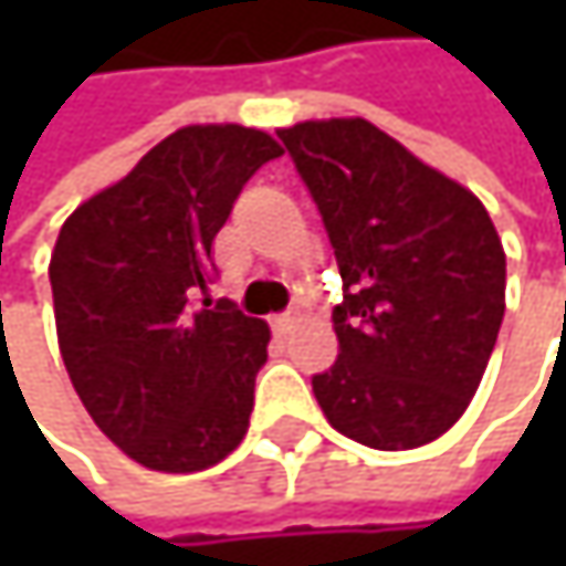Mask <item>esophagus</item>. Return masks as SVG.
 Listing matches in <instances>:
<instances>
[{
	"label": "esophagus",
	"mask_w": 566,
	"mask_h": 566,
	"mask_svg": "<svg viewBox=\"0 0 566 566\" xmlns=\"http://www.w3.org/2000/svg\"><path fill=\"white\" fill-rule=\"evenodd\" d=\"M272 327H275V334H287V331L294 327V311L275 314V317H272Z\"/></svg>",
	"instance_id": "obj_1"
}]
</instances>
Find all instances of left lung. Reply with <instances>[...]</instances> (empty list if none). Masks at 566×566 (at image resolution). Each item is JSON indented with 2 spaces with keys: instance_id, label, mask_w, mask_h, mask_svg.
<instances>
[{
  "instance_id": "1",
  "label": "left lung",
  "mask_w": 566,
  "mask_h": 566,
  "mask_svg": "<svg viewBox=\"0 0 566 566\" xmlns=\"http://www.w3.org/2000/svg\"><path fill=\"white\" fill-rule=\"evenodd\" d=\"M327 229L340 354L311 387L354 442L439 439L475 396L505 317V249L485 206L364 117L279 130Z\"/></svg>"
}]
</instances>
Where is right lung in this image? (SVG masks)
Wrapping results in <instances>:
<instances>
[{"instance_id":"obj_1","label":"right lung","mask_w":566,"mask_h":566,"mask_svg":"<svg viewBox=\"0 0 566 566\" xmlns=\"http://www.w3.org/2000/svg\"><path fill=\"white\" fill-rule=\"evenodd\" d=\"M275 157L252 127H182L57 232L61 360L97 429L147 469L202 472L249 429L272 334L212 297V242Z\"/></svg>"}]
</instances>
